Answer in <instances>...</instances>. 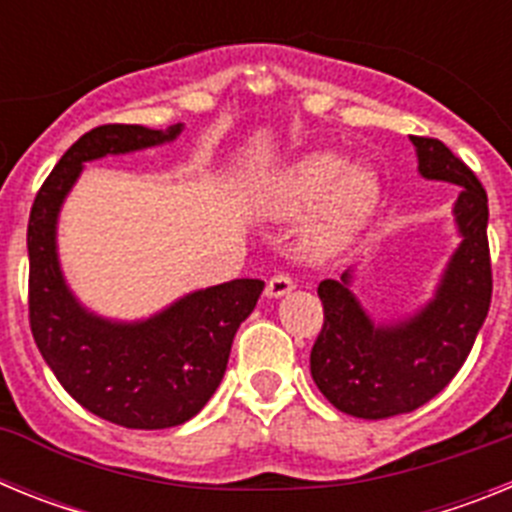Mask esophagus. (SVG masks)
I'll return each instance as SVG.
<instances>
[{
	"label": "esophagus",
	"mask_w": 512,
	"mask_h": 512,
	"mask_svg": "<svg viewBox=\"0 0 512 512\" xmlns=\"http://www.w3.org/2000/svg\"><path fill=\"white\" fill-rule=\"evenodd\" d=\"M295 289V282L289 274H274V277L266 282V297H284Z\"/></svg>",
	"instance_id": "34e87169"
}]
</instances>
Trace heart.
I'll return each mask as SVG.
<instances>
[{"label": "heart", "mask_w": 512, "mask_h": 512, "mask_svg": "<svg viewBox=\"0 0 512 512\" xmlns=\"http://www.w3.org/2000/svg\"><path fill=\"white\" fill-rule=\"evenodd\" d=\"M318 201L321 205L307 230V246L315 253L338 251L372 217L379 202L377 176L361 164H346L333 151L302 156L282 176L274 210L297 215Z\"/></svg>", "instance_id": "1"}]
</instances>
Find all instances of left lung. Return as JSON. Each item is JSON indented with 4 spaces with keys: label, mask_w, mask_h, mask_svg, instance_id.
Segmentation results:
<instances>
[{
    "label": "left lung",
    "mask_w": 512,
    "mask_h": 512,
    "mask_svg": "<svg viewBox=\"0 0 512 512\" xmlns=\"http://www.w3.org/2000/svg\"><path fill=\"white\" fill-rule=\"evenodd\" d=\"M425 179L459 184L454 205L461 246L443 274L436 300L415 318L374 325L341 279L318 284L323 328L310 351L318 390L341 413L390 418L410 413L456 377L467 361L492 300L487 192L472 169L438 138L410 135Z\"/></svg>",
    "instance_id": "1"
}]
</instances>
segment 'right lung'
I'll use <instances>...</instances> for the list:
<instances>
[{
	"label": "right lung",
	"mask_w": 512,
	"mask_h": 512,
	"mask_svg": "<svg viewBox=\"0 0 512 512\" xmlns=\"http://www.w3.org/2000/svg\"><path fill=\"white\" fill-rule=\"evenodd\" d=\"M179 130L112 122L84 133L38 189L27 223V310L45 364L81 408L140 431L182 425L205 408L264 282L233 279L187 295L146 323H110L84 310L63 282L56 217L84 161L158 146Z\"/></svg>",
	"instance_id": "obj_1"
}]
</instances>
